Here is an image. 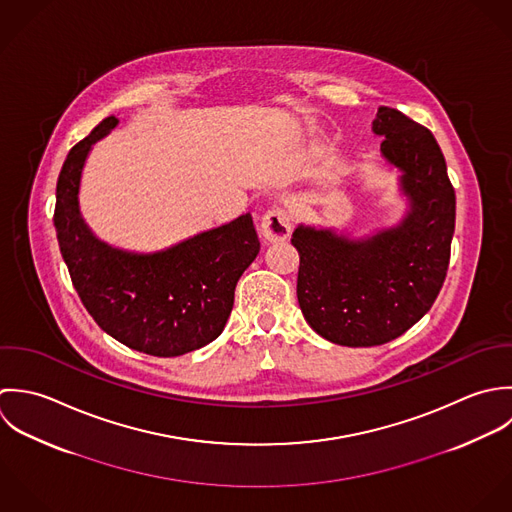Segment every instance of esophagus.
Instances as JSON below:
<instances>
[{
	"label": "esophagus",
	"instance_id": "obj_1",
	"mask_svg": "<svg viewBox=\"0 0 512 512\" xmlns=\"http://www.w3.org/2000/svg\"><path fill=\"white\" fill-rule=\"evenodd\" d=\"M289 233H291V215L285 207L275 205L261 217V235L267 241L287 239Z\"/></svg>",
	"mask_w": 512,
	"mask_h": 512
}]
</instances>
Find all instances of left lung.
<instances>
[{
	"label": "left lung",
	"mask_w": 512,
	"mask_h": 512,
	"mask_svg": "<svg viewBox=\"0 0 512 512\" xmlns=\"http://www.w3.org/2000/svg\"><path fill=\"white\" fill-rule=\"evenodd\" d=\"M372 130L400 168L408 215L364 239L299 225V307L310 328L340 346H378L402 336L435 303L451 257L455 190L433 134L380 106Z\"/></svg>",
	"instance_id": "8db88e82"
}]
</instances>
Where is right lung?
Returning <instances> with one entry per match:
<instances>
[{
	"instance_id": "obj_1",
	"label": "right lung",
	"mask_w": 512,
	"mask_h": 512,
	"mask_svg": "<svg viewBox=\"0 0 512 512\" xmlns=\"http://www.w3.org/2000/svg\"><path fill=\"white\" fill-rule=\"evenodd\" d=\"M118 120L75 144L57 180L55 231L75 291L95 322L124 346L160 358L215 340L233 308L235 285L261 245L251 213L158 253H130L95 237L79 209L91 146Z\"/></svg>"
}]
</instances>
